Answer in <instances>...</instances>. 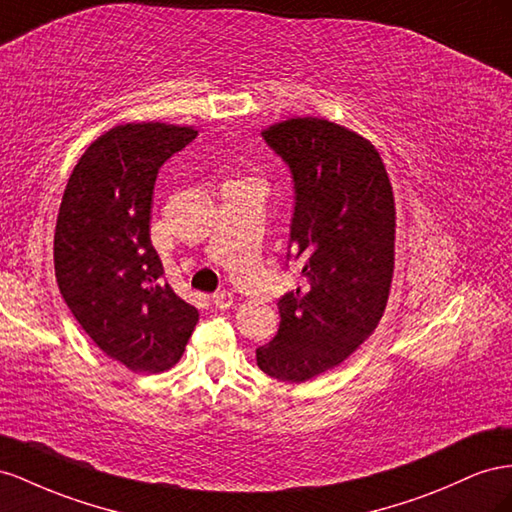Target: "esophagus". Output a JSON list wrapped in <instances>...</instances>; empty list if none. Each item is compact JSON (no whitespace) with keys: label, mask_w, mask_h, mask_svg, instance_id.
Returning <instances> with one entry per match:
<instances>
[{"label":"esophagus","mask_w":512,"mask_h":512,"mask_svg":"<svg viewBox=\"0 0 512 512\" xmlns=\"http://www.w3.org/2000/svg\"><path fill=\"white\" fill-rule=\"evenodd\" d=\"M232 293H228V290H219V293H215L213 297H211V301H213V306L215 308H230L232 306Z\"/></svg>","instance_id":"esophagus-1"}]
</instances>
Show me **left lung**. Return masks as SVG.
<instances>
[{"label":"left lung","mask_w":512,"mask_h":512,"mask_svg":"<svg viewBox=\"0 0 512 512\" xmlns=\"http://www.w3.org/2000/svg\"><path fill=\"white\" fill-rule=\"evenodd\" d=\"M262 140L293 178L286 262L303 282L278 299V334L256 349V364L301 383L344 362L381 321L394 271V196L375 146L340 124L293 118Z\"/></svg>","instance_id":"1"}]
</instances>
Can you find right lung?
Masks as SVG:
<instances>
[{
  "instance_id": "1",
  "label": "right lung",
  "mask_w": 512,
  "mask_h": 512,
  "mask_svg": "<svg viewBox=\"0 0 512 512\" xmlns=\"http://www.w3.org/2000/svg\"><path fill=\"white\" fill-rule=\"evenodd\" d=\"M196 137L174 124H120L88 146L62 196L53 239L60 293L96 347L135 372L176 364L198 323L150 243L159 168Z\"/></svg>"
}]
</instances>
